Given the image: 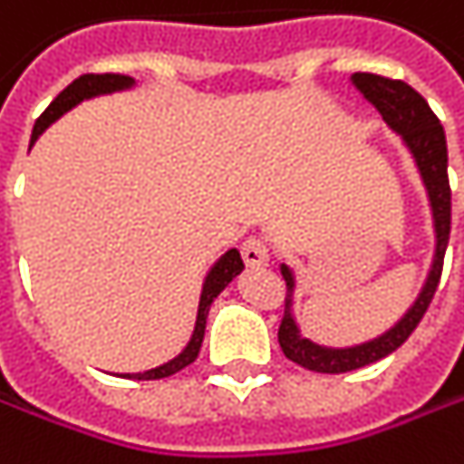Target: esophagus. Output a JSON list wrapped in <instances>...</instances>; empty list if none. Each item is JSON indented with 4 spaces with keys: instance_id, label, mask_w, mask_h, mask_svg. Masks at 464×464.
Here are the masks:
<instances>
[{
    "instance_id": "obj_1",
    "label": "esophagus",
    "mask_w": 464,
    "mask_h": 464,
    "mask_svg": "<svg viewBox=\"0 0 464 464\" xmlns=\"http://www.w3.org/2000/svg\"><path fill=\"white\" fill-rule=\"evenodd\" d=\"M243 258L245 264L250 268H261L268 266V247L264 240H258V237H250V240H245L243 243Z\"/></svg>"
}]
</instances>
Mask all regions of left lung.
<instances>
[{"label":"left lung","mask_w":464,"mask_h":464,"mask_svg":"<svg viewBox=\"0 0 464 464\" xmlns=\"http://www.w3.org/2000/svg\"><path fill=\"white\" fill-rule=\"evenodd\" d=\"M350 82L368 104H373L382 111L383 122L394 135H400L402 149L410 153L415 164V172L420 177V185L429 200L433 256H430L423 287L410 303V308L379 336L358 342V344H347V347H329L303 334V326L295 315L297 274L282 258L279 271L287 282V303H285V318L279 326V347L292 362L315 373H347V371H355V368L386 358L400 344H405V339L420 324L423 313L433 300V292L439 287L441 264H444V253L450 243V221H452V193H450V177H447V138H444L441 122L426 104V99L407 82L389 81L371 72H355L350 75Z\"/></svg>","instance_id":"left-lung-1"}]
</instances>
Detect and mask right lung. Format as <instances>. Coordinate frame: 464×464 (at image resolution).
Segmentation results:
<instances>
[{"label": "right lung", "instance_id": "obj_1", "mask_svg": "<svg viewBox=\"0 0 464 464\" xmlns=\"http://www.w3.org/2000/svg\"><path fill=\"white\" fill-rule=\"evenodd\" d=\"M138 82L135 78L128 75H81L78 81H72L52 104L46 106V111L35 120L34 135H31V146L35 140L57 122L59 117H64L67 111H72L75 106L88 102V99H96V96H109V93H120V91H130L135 88ZM245 268L243 258H240V250L237 247H229L224 250L219 258L214 261V266L206 271L203 276V285H200V297H198V313H196V326H193V334L188 339V344L174 355L172 360L156 365L151 371H143V373H122V379H138V382H156V379H167L177 371L188 368L200 353V344H203V334H206V318L211 311V303L219 297L224 287L240 276V271Z\"/></svg>", "mask_w": 464, "mask_h": 464}]
</instances>
